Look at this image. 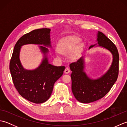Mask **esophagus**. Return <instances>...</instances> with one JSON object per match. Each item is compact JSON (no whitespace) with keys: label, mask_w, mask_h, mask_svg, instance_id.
<instances>
[{"label":"esophagus","mask_w":127,"mask_h":127,"mask_svg":"<svg viewBox=\"0 0 127 127\" xmlns=\"http://www.w3.org/2000/svg\"><path fill=\"white\" fill-rule=\"evenodd\" d=\"M70 71V69H69V68H68V67H66V68L65 69V70H64V72H65V74L69 73Z\"/></svg>","instance_id":"34e87169"}]
</instances>
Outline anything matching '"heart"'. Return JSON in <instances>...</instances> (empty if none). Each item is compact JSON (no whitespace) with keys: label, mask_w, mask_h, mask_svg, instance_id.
<instances>
[{"label":"heart","mask_w":127,"mask_h":127,"mask_svg":"<svg viewBox=\"0 0 127 127\" xmlns=\"http://www.w3.org/2000/svg\"><path fill=\"white\" fill-rule=\"evenodd\" d=\"M80 39L77 37H71V38H69L64 40L59 44L58 47V51L62 54H68L73 50L75 46L80 42ZM82 47L83 45L82 44L77 46L76 49L74 51L73 55L72 56V58L76 57L78 53L80 52L81 50L82 49Z\"/></svg>","instance_id":"heart-1"}]
</instances>
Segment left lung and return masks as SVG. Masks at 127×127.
I'll return each mask as SVG.
<instances>
[{
  "instance_id": "8db88e82",
  "label": "left lung",
  "mask_w": 127,
  "mask_h": 127,
  "mask_svg": "<svg viewBox=\"0 0 127 127\" xmlns=\"http://www.w3.org/2000/svg\"><path fill=\"white\" fill-rule=\"evenodd\" d=\"M97 41L99 46L111 52L113 62L110 69L103 76L96 80L90 79L83 71L84 62L82 58L70 64L72 71L71 90L78 101L90 103L102 98L109 92L117 81L119 72V54L115 45L105 35L99 32ZM95 45L90 46V48Z\"/></svg>"
}]
</instances>
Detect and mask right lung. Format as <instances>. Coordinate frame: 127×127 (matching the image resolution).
Instances as JSON below:
<instances>
[{"label":"right lung","mask_w":127,"mask_h":127,"mask_svg":"<svg viewBox=\"0 0 127 127\" xmlns=\"http://www.w3.org/2000/svg\"><path fill=\"white\" fill-rule=\"evenodd\" d=\"M50 31L41 28L23 35L16 42L10 62V70L16 89L24 98L35 104L42 103L49 99L54 84L62 76L65 67L51 65L46 57L39 68L27 70L20 61V48L21 46L29 44L51 46ZM40 48L44 53L48 51L46 47L40 46Z\"/></svg>","instance_id":"obj_1"}]
</instances>
